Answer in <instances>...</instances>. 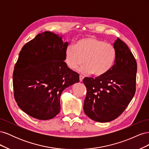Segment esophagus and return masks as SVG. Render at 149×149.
<instances>
[{"instance_id":"34e87169","label":"esophagus","mask_w":149,"mask_h":149,"mask_svg":"<svg viewBox=\"0 0 149 149\" xmlns=\"http://www.w3.org/2000/svg\"><path fill=\"white\" fill-rule=\"evenodd\" d=\"M83 78H84L83 76L82 75H80L79 76V81L80 82H82L83 80Z\"/></svg>"}]
</instances>
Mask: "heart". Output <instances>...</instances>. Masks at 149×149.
<instances>
[{"mask_svg": "<svg viewBox=\"0 0 149 149\" xmlns=\"http://www.w3.org/2000/svg\"><path fill=\"white\" fill-rule=\"evenodd\" d=\"M117 52L111 43H105L95 37L78 40L74 45H68L65 52V60L71 70L81 65L79 71L84 74L92 73L101 76L109 72L114 65Z\"/></svg>", "mask_w": 149, "mask_h": 149, "instance_id": "heart-1", "label": "heart"}]
</instances>
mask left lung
I'll return each instance as SVG.
<instances>
[{
	"label": "left lung",
	"mask_w": 149,
	"mask_h": 149,
	"mask_svg": "<svg viewBox=\"0 0 149 149\" xmlns=\"http://www.w3.org/2000/svg\"><path fill=\"white\" fill-rule=\"evenodd\" d=\"M113 45L117 56L111 70L103 76L83 79L87 89L84 113L100 123L118 118L131 101L136 89L137 66L133 54L118 38Z\"/></svg>",
	"instance_id": "1"
}]
</instances>
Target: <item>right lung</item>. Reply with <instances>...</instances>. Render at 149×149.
<instances>
[{
	"label": "right lung",
	"instance_id": "right-lung-1",
	"mask_svg": "<svg viewBox=\"0 0 149 149\" xmlns=\"http://www.w3.org/2000/svg\"><path fill=\"white\" fill-rule=\"evenodd\" d=\"M68 45L51 31L38 34L20 52L13 73L14 97L20 109L40 120L53 118L60 111L63 90L79 81L65 61Z\"/></svg>",
	"mask_w": 149,
	"mask_h": 149
}]
</instances>
